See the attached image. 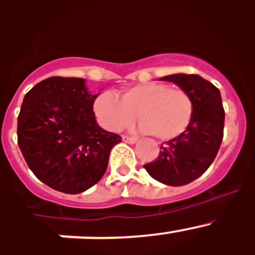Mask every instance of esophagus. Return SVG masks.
I'll use <instances>...</instances> for the list:
<instances>
[{
  "label": "esophagus",
  "mask_w": 255,
  "mask_h": 255,
  "mask_svg": "<svg viewBox=\"0 0 255 255\" xmlns=\"http://www.w3.org/2000/svg\"><path fill=\"white\" fill-rule=\"evenodd\" d=\"M123 140L125 143H129V144H134L138 141V139L134 138V136H128V135H123Z\"/></svg>",
  "instance_id": "1"
}]
</instances>
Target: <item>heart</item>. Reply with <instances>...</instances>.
<instances>
[{
    "label": "heart",
    "instance_id": "heart-1",
    "mask_svg": "<svg viewBox=\"0 0 255 255\" xmlns=\"http://www.w3.org/2000/svg\"><path fill=\"white\" fill-rule=\"evenodd\" d=\"M93 111L101 125L110 131L129 128L138 114L141 131L170 140L188 129L194 103L181 88L150 82L128 88L121 98L112 92H102L94 100Z\"/></svg>",
    "mask_w": 255,
    "mask_h": 255
}]
</instances>
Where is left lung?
Listing matches in <instances>:
<instances>
[{
  "label": "left lung",
  "instance_id": "obj_1",
  "mask_svg": "<svg viewBox=\"0 0 255 255\" xmlns=\"http://www.w3.org/2000/svg\"><path fill=\"white\" fill-rule=\"evenodd\" d=\"M161 80L188 92L194 114L188 129L161 144L158 158L144 164L150 176L170 186L186 185L202 176L215 161L224 138L225 110L218 88L195 74H173Z\"/></svg>",
  "mask_w": 255,
  "mask_h": 255
}]
</instances>
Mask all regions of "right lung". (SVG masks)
Returning <instances> with one entry per match:
<instances>
[{
  "instance_id": "obj_1",
  "label": "right lung",
  "mask_w": 255,
  "mask_h": 255,
  "mask_svg": "<svg viewBox=\"0 0 255 255\" xmlns=\"http://www.w3.org/2000/svg\"><path fill=\"white\" fill-rule=\"evenodd\" d=\"M92 94L82 78L52 76L24 97L17 144L29 168L49 188L78 194L100 181L121 136L96 121Z\"/></svg>"
}]
</instances>
